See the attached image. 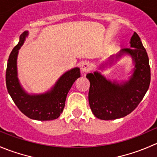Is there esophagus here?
I'll list each match as a JSON object with an SVG mask.
<instances>
[{"mask_svg":"<svg viewBox=\"0 0 157 157\" xmlns=\"http://www.w3.org/2000/svg\"><path fill=\"white\" fill-rule=\"evenodd\" d=\"M91 65L89 61H83L81 64V71L82 72L86 73L91 70Z\"/></svg>","mask_w":157,"mask_h":157,"instance_id":"1","label":"esophagus"}]
</instances>
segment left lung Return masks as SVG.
Instances as JSON below:
<instances>
[{
  "mask_svg": "<svg viewBox=\"0 0 157 157\" xmlns=\"http://www.w3.org/2000/svg\"><path fill=\"white\" fill-rule=\"evenodd\" d=\"M130 43L133 48L122 49L117 55L120 57L123 54H129L134 60L135 66L129 80L121 83H112L100 73H90L86 75L90 83L89 104L93 115L99 119L113 120L128 115L137 108L149 89V58L135 32Z\"/></svg>",
  "mask_w": 157,
  "mask_h": 157,
  "instance_id": "left-lung-1",
  "label": "left lung"
}]
</instances>
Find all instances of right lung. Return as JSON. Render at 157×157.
I'll return each mask as SVG.
<instances>
[{
	"label": "right lung",
	"instance_id": "add662e5",
	"mask_svg": "<svg viewBox=\"0 0 157 157\" xmlns=\"http://www.w3.org/2000/svg\"><path fill=\"white\" fill-rule=\"evenodd\" d=\"M27 35V31L22 33L19 43L14 47L9 56L6 70L7 91L18 109L31 119L39 121L56 119L64 110L70 89L74 81L80 77V69L75 67L63 74L48 93L33 96L27 94L20 85L17 71L18 50L23 44Z\"/></svg>",
	"mask_w": 157,
	"mask_h": 157
}]
</instances>
